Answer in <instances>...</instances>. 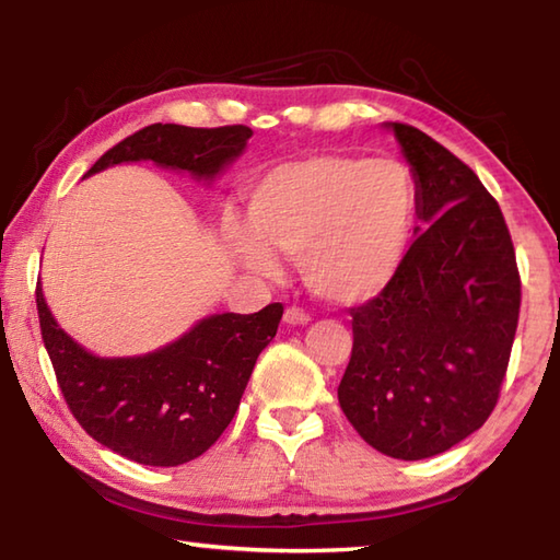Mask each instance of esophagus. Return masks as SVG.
<instances>
[{
	"label": "esophagus",
	"instance_id": "esophagus-1",
	"mask_svg": "<svg viewBox=\"0 0 560 560\" xmlns=\"http://www.w3.org/2000/svg\"><path fill=\"white\" fill-rule=\"evenodd\" d=\"M283 320H287L289 326H306L311 320V314L299 306H289L287 314H283Z\"/></svg>",
	"mask_w": 560,
	"mask_h": 560
}]
</instances>
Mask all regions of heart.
Wrapping results in <instances>:
<instances>
[{
    "label": "heart",
    "mask_w": 560,
    "mask_h": 560,
    "mask_svg": "<svg viewBox=\"0 0 560 560\" xmlns=\"http://www.w3.org/2000/svg\"><path fill=\"white\" fill-rule=\"evenodd\" d=\"M417 183L390 158L311 155L259 179L249 192V224L226 220L224 240L236 259L273 273L299 257L301 277L316 296L360 303L400 273L412 242Z\"/></svg>",
    "instance_id": "1"
}]
</instances>
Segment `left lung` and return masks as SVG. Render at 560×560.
<instances>
[{"label": "left lung", "mask_w": 560, "mask_h": 560, "mask_svg": "<svg viewBox=\"0 0 560 560\" xmlns=\"http://www.w3.org/2000/svg\"><path fill=\"white\" fill-rule=\"evenodd\" d=\"M428 224L397 277L353 316L338 385L348 422L395 459H428L494 412L514 346L521 277L499 202L469 165L407 122H387Z\"/></svg>", "instance_id": "left-lung-1"}]
</instances>
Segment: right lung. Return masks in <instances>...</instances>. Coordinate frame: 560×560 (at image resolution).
<instances>
[{"instance_id":"obj_1","label":"right lung","mask_w":560,"mask_h":560,"mask_svg":"<svg viewBox=\"0 0 560 560\" xmlns=\"http://www.w3.org/2000/svg\"><path fill=\"white\" fill-rule=\"evenodd\" d=\"M252 138V128H187L153 122L132 132L89 175L110 165L153 160L212 179ZM46 353L71 415L103 447L148 467H177L200 457L232 422L254 363L277 336L281 303L259 314L202 318L175 343L136 358H96L63 334L36 287Z\"/></svg>"}]
</instances>
